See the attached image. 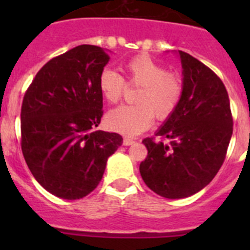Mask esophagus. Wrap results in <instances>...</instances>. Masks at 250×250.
<instances>
[{"mask_svg":"<svg viewBox=\"0 0 250 250\" xmlns=\"http://www.w3.org/2000/svg\"><path fill=\"white\" fill-rule=\"evenodd\" d=\"M124 145H126V146H129V145H132L134 143H135V140L131 138H124Z\"/></svg>","mask_w":250,"mask_h":250,"instance_id":"obj_1","label":"esophagus"}]
</instances>
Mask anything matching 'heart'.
Segmentation results:
<instances>
[{
    "label": "heart",
    "mask_w": 250,
    "mask_h": 250,
    "mask_svg": "<svg viewBox=\"0 0 250 250\" xmlns=\"http://www.w3.org/2000/svg\"><path fill=\"white\" fill-rule=\"evenodd\" d=\"M123 70L125 80L110 68H105L99 76V90L109 104H118L123 99L126 83L139 87L134 96L136 104L119 106L106 115L110 129L124 135H136L151 125L154 116L164 121L174 114L184 94L180 75L167 71L164 63L149 55L131 57L124 63Z\"/></svg>",
    "instance_id": "b5f03b06"
}]
</instances>
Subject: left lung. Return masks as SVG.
Listing matches in <instances>:
<instances>
[{
	"label": "left lung",
	"instance_id": "8db88e82",
	"mask_svg": "<svg viewBox=\"0 0 250 250\" xmlns=\"http://www.w3.org/2000/svg\"><path fill=\"white\" fill-rule=\"evenodd\" d=\"M184 94L179 106L143 144L147 156L140 164L145 184L167 199L187 198L214 179L227 156L233 115L220 77L199 60L179 51Z\"/></svg>",
	"mask_w": 250,
	"mask_h": 250
}]
</instances>
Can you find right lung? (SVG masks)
<instances>
[{"label":"right lung","mask_w":250,"mask_h":250,"mask_svg":"<svg viewBox=\"0 0 250 250\" xmlns=\"http://www.w3.org/2000/svg\"><path fill=\"white\" fill-rule=\"evenodd\" d=\"M109 60L99 46H76L40 68L22 100L26 164L41 187L62 199L91 193L123 144L116 132L96 130L104 114L99 76Z\"/></svg>","instance_id":"add662e5"}]
</instances>
